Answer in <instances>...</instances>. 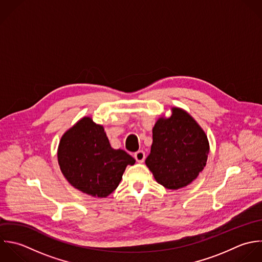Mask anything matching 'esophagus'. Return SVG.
<instances>
[{
    "label": "esophagus",
    "mask_w": 262,
    "mask_h": 262,
    "mask_svg": "<svg viewBox=\"0 0 262 262\" xmlns=\"http://www.w3.org/2000/svg\"><path fill=\"white\" fill-rule=\"evenodd\" d=\"M135 159L138 161V162H144V160H145V158H146V155H145V152L144 151H142V150H140V151H138V152H136L135 153Z\"/></svg>",
    "instance_id": "1"
}]
</instances>
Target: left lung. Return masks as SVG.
Returning <instances> with one entry per match:
<instances>
[{"instance_id": "1", "label": "left lung", "mask_w": 262, "mask_h": 262, "mask_svg": "<svg viewBox=\"0 0 262 262\" xmlns=\"http://www.w3.org/2000/svg\"><path fill=\"white\" fill-rule=\"evenodd\" d=\"M208 152V140L199 124L186 111L172 108L171 116L158 119L153 127L146 164L160 185L178 190L203 170Z\"/></svg>"}]
</instances>
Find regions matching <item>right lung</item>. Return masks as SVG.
<instances>
[{
	"label": "right lung",
	"instance_id": "1",
	"mask_svg": "<svg viewBox=\"0 0 262 262\" xmlns=\"http://www.w3.org/2000/svg\"><path fill=\"white\" fill-rule=\"evenodd\" d=\"M58 162L75 189L103 198L117 188L125 167L136 160L123 150H114L103 126L83 117L61 138Z\"/></svg>",
	"mask_w": 262,
	"mask_h": 262
}]
</instances>
